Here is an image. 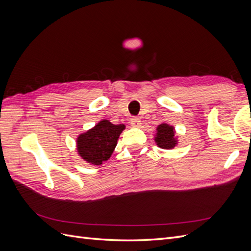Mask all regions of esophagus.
<instances>
[{
	"label": "esophagus",
	"mask_w": 251,
	"mask_h": 251,
	"mask_svg": "<svg viewBox=\"0 0 251 251\" xmlns=\"http://www.w3.org/2000/svg\"><path fill=\"white\" fill-rule=\"evenodd\" d=\"M131 126H132L133 127H139V126H141L140 119L137 118V117H133V118L131 119Z\"/></svg>",
	"instance_id": "34e87169"
}]
</instances>
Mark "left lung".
<instances>
[{
    "label": "left lung",
    "mask_w": 251,
    "mask_h": 251,
    "mask_svg": "<svg viewBox=\"0 0 251 251\" xmlns=\"http://www.w3.org/2000/svg\"><path fill=\"white\" fill-rule=\"evenodd\" d=\"M155 142L159 148L163 150H172L178 144V136L173 126L169 124H161L156 128Z\"/></svg>",
    "instance_id": "obj_1"
}]
</instances>
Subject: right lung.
<instances>
[{
	"instance_id": "add662e5",
	"label": "right lung",
	"mask_w": 251,
	"mask_h": 251,
	"mask_svg": "<svg viewBox=\"0 0 251 251\" xmlns=\"http://www.w3.org/2000/svg\"><path fill=\"white\" fill-rule=\"evenodd\" d=\"M125 128V125H113L108 119L100 120L92 128L78 135L76 139L78 155L90 164H102L112 156Z\"/></svg>"
}]
</instances>
